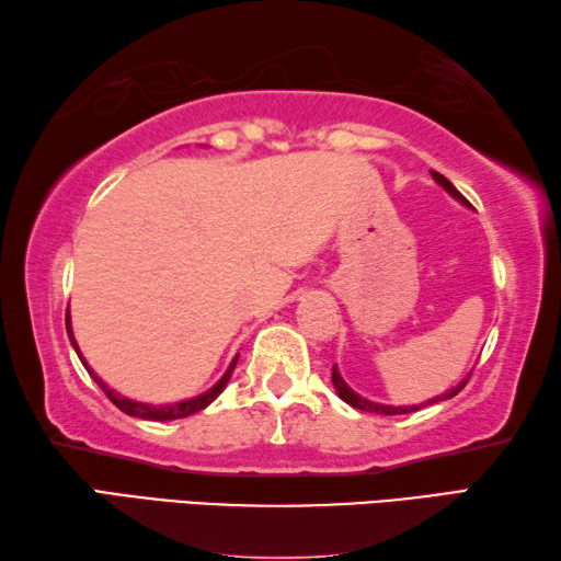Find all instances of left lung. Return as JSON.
<instances>
[{
    "mask_svg": "<svg viewBox=\"0 0 561 561\" xmlns=\"http://www.w3.org/2000/svg\"><path fill=\"white\" fill-rule=\"evenodd\" d=\"M431 174H433V180L443 186V190L447 192V194H453L457 202H462L465 206H469V202L465 199L462 194H459L457 190H455V184L449 182L447 178H443L440 172H433L431 170ZM471 377V375H469ZM469 377L465 379V381H459L457 387H453L449 391H445V393H440V397H435V399H431V401H425V403H419V405H383V403H375V401H367V399H362L359 393H355L353 389L347 387L345 383V379L340 377V371H337V367L333 365V387H335V391H337V397L343 399L345 403H350L353 405V409H357V411H367V413H379V415H401V413H413V411H419V409H423V405H431V403H437V401H447V399H453V397H457L459 391L465 389V383L469 381Z\"/></svg>",
    "mask_w": 561,
    "mask_h": 561,
    "instance_id": "obj_1",
    "label": "left lung"
}]
</instances>
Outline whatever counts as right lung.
<instances>
[{
  "instance_id": "obj_1",
  "label": "right lung",
  "mask_w": 561,
  "mask_h": 561,
  "mask_svg": "<svg viewBox=\"0 0 561 561\" xmlns=\"http://www.w3.org/2000/svg\"><path fill=\"white\" fill-rule=\"evenodd\" d=\"M65 328H68V337H70V343H72V347H75V353H77V357L82 359V365H84V369L90 371V377L99 383V389H102L106 397H108V401H112L116 409H121L124 413H128V415H134V419H142V421H178V419H186V415H192V413H196V411H202V409H206L208 403L211 401H216L218 399V393H221L224 389H226V383H228V379H230V375H233V369H236V362H238V355L233 357V362H230L228 365V369H226V375L218 379V383H214L211 389L208 391H204L202 397H196V399H186V401H178V403H168V405H152V403H140V401H134V399H126V397H121V393H116L114 389H108L106 383L99 379L94 371L90 369V365H87L84 362V357H82V353H80V347H77V340H75V335H72V325H70V311H68V316H65Z\"/></svg>"
}]
</instances>
